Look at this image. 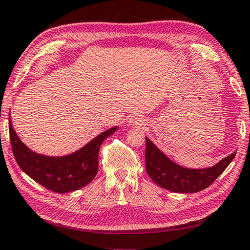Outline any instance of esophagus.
Instances as JSON below:
<instances>
[{
    "label": "esophagus",
    "mask_w": 250,
    "mask_h": 250,
    "mask_svg": "<svg viewBox=\"0 0 250 250\" xmlns=\"http://www.w3.org/2000/svg\"><path fill=\"white\" fill-rule=\"evenodd\" d=\"M143 122H145V121H143L142 118L138 117V116L130 117L129 120H128V124L130 125H133V126H140V125H143Z\"/></svg>",
    "instance_id": "34e87169"
}]
</instances>
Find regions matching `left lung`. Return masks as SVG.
Masks as SVG:
<instances>
[{"instance_id": "8db88e82", "label": "left lung", "mask_w": 250, "mask_h": 250, "mask_svg": "<svg viewBox=\"0 0 250 250\" xmlns=\"http://www.w3.org/2000/svg\"><path fill=\"white\" fill-rule=\"evenodd\" d=\"M236 152L213 167L188 168L173 162L149 138L146 137V168L154 183L175 193H196L208 188L225 171Z\"/></svg>"}]
</instances>
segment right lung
<instances>
[{
  "label": "right lung",
  "instance_id": "add662e5",
  "mask_svg": "<svg viewBox=\"0 0 250 250\" xmlns=\"http://www.w3.org/2000/svg\"><path fill=\"white\" fill-rule=\"evenodd\" d=\"M118 126L101 132L74 153L62 156L40 154L29 149L18 137L8 116L11 146L16 162L37 183L56 193H68L83 188L98 172V155L103 142L115 133Z\"/></svg>",
  "mask_w": 250,
  "mask_h": 250
}]
</instances>
